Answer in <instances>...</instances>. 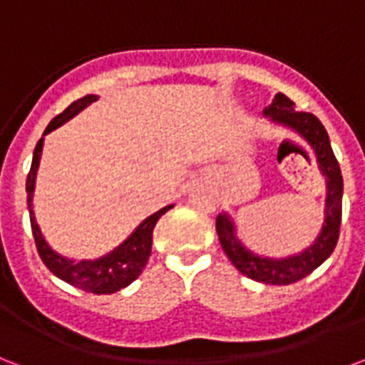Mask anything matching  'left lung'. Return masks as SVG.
I'll return each instance as SVG.
<instances>
[{"instance_id":"left-lung-1","label":"left lung","mask_w":365,"mask_h":365,"mask_svg":"<svg viewBox=\"0 0 365 365\" xmlns=\"http://www.w3.org/2000/svg\"><path fill=\"white\" fill-rule=\"evenodd\" d=\"M265 115H269L275 123H283L287 127L294 128L316 150L317 163L327 180V200H325V223L316 238V242L306 248L302 254L284 259H269L259 257L246 250L240 245L232 231V223L227 215H219L215 221L219 242L223 246L225 254L231 259L242 275L254 279L257 283L265 284H290L297 283L327 259L335 250L339 232H341L342 215V175L339 161H336L327 130L314 113L294 109V101L284 94H277L269 108H265Z\"/></svg>"}]
</instances>
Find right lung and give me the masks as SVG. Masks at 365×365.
Listing matches in <instances>:
<instances>
[{
	"label": "right lung",
	"instance_id": "obj_1",
	"mask_svg": "<svg viewBox=\"0 0 365 365\" xmlns=\"http://www.w3.org/2000/svg\"><path fill=\"white\" fill-rule=\"evenodd\" d=\"M96 96H84L81 100L73 101L63 113L51 119L43 134L51 133L53 128L61 127L65 120L75 117L78 111L86 108L88 103L96 101ZM43 138H40L34 148V158H32V165H30L29 177H26V194H29V212H30V227H32V235H34V242H36L38 254L42 257L51 273L59 277L65 283L73 284L76 289L84 290V292H92V294H113L117 290L125 289L140 275L142 269L146 267L150 254H152V237L155 223L165 212H169L173 205H167L158 213H153L130 237L123 242V245L113 250L108 256L100 257V259H88V262H73L67 257L59 256L48 246L43 240L42 232L38 229L34 212H32V194H34V180H36L38 163H40V155H42Z\"/></svg>",
	"mask_w": 365,
	"mask_h": 365
}]
</instances>
